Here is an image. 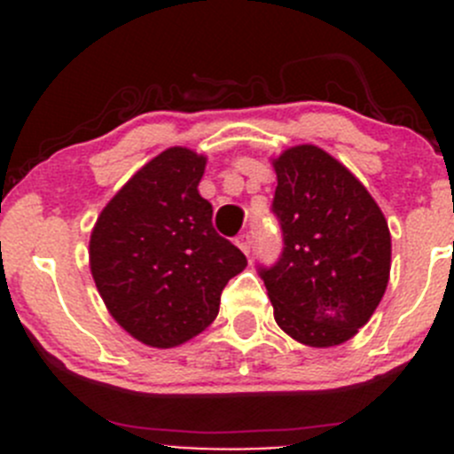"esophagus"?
Returning <instances> with one entry per match:
<instances>
[{"instance_id": "1", "label": "esophagus", "mask_w": 454, "mask_h": 454, "mask_svg": "<svg viewBox=\"0 0 454 454\" xmlns=\"http://www.w3.org/2000/svg\"><path fill=\"white\" fill-rule=\"evenodd\" d=\"M237 246H239L241 253L248 256L250 250H253V239H250V235H239L237 237Z\"/></svg>"}]
</instances>
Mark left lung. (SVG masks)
I'll return each mask as SVG.
<instances>
[{
    "label": "left lung",
    "mask_w": 454,
    "mask_h": 454,
    "mask_svg": "<svg viewBox=\"0 0 454 454\" xmlns=\"http://www.w3.org/2000/svg\"><path fill=\"white\" fill-rule=\"evenodd\" d=\"M281 259L261 270L274 320L308 347H336L369 323L391 274V232L363 182L316 145L272 158Z\"/></svg>",
    "instance_id": "8db88e82"
}]
</instances>
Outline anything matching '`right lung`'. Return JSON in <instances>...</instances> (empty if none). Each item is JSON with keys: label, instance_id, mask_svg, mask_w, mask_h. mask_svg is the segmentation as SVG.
Masks as SVG:
<instances>
[{"label": "right lung", "instance_id": "obj_1", "mask_svg": "<svg viewBox=\"0 0 454 454\" xmlns=\"http://www.w3.org/2000/svg\"><path fill=\"white\" fill-rule=\"evenodd\" d=\"M206 155L168 146L107 201L90 235V270L112 318L155 349L180 347L219 312L226 283L248 265L213 228L198 186Z\"/></svg>", "mask_w": 454, "mask_h": 454}]
</instances>
